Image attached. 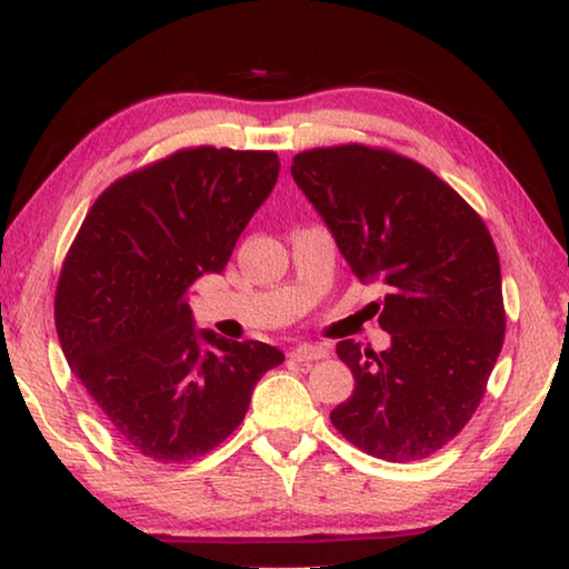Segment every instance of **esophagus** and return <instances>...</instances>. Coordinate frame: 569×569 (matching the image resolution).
<instances>
[{"instance_id":"obj_1","label":"esophagus","mask_w":569,"mask_h":569,"mask_svg":"<svg viewBox=\"0 0 569 569\" xmlns=\"http://www.w3.org/2000/svg\"><path fill=\"white\" fill-rule=\"evenodd\" d=\"M291 356L296 361H319L329 356V349L321 343H301V346H296V349H291Z\"/></svg>"}]
</instances>
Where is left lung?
<instances>
[{
    "label": "left lung",
    "instance_id": "left-lung-1",
    "mask_svg": "<svg viewBox=\"0 0 569 569\" xmlns=\"http://www.w3.org/2000/svg\"><path fill=\"white\" fill-rule=\"evenodd\" d=\"M296 186L361 283H379L373 353L346 339L353 393L333 427L389 461H417L455 439L477 411L505 341L502 273L492 236L445 180L389 150L298 152Z\"/></svg>",
    "mask_w": 569,
    "mask_h": 569
}]
</instances>
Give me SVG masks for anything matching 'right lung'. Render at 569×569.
Returning <instances> with one entry per match:
<instances>
[{
    "instance_id": "obj_1",
    "label": "right lung",
    "mask_w": 569,
    "mask_h": 569,
    "mask_svg": "<svg viewBox=\"0 0 569 569\" xmlns=\"http://www.w3.org/2000/svg\"><path fill=\"white\" fill-rule=\"evenodd\" d=\"M278 170L276 152L180 150L104 190L74 238L57 336L114 435L142 457H203L283 361L276 346L196 329L188 306L192 283L226 268Z\"/></svg>"
}]
</instances>
